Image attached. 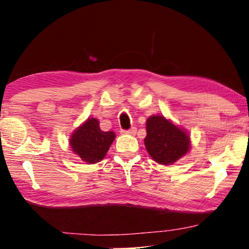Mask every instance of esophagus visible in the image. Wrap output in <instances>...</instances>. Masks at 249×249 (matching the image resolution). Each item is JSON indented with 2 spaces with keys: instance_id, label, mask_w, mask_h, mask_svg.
I'll return each mask as SVG.
<instances>
[{
  "instance_id": "obj_1",
  "label": "esophagus",
  "mask_w": 249,
  "mask_h": 249,
  "mask_svg": "<svg viewBox=\"0 0 249 249\" xmlns=\"http://www.w3.org/2000/svg\"><path fill=\"white\" fill-rule=\"evenodd\" d=\"M121 133L122 134H129V136H134V134L137 133V128L132 127L131 129H129V130H122Z\"/></svg>"
}]
</instances>
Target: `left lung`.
<instances>
[{
	"mask_svg": "<svg viewBox=\"0 0 249 249\" xmlns=\"http://www.w3.org/2000/svg\"><path fill=\"white\" fill-rule=\"evenodd\" d=\"M144 145L156 163L172 165L190 151L189 133L164 116L153 115L146 120Z\"/></svg>",
	"mask_w": 249,
	"mask_h": 249,
	"instance_id": "1",
	"label": "left lung"
}]
</instances>
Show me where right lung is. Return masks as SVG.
I'll return each mask as SVG.
<instances>
[{"mask_svg":"<svg viewBox=\"0 0 249 249\" xmlns=\"http://www.w3.org/2000/svg\"><path fill=\"white\" fill-rule=\"evenodd\" d=\"M116 138L113 131H103L96 118H89L72 132L69 144L83 162L95 164L106 156Z\"/></svg>","mask_w":249,"mask_h":249,"instance_id":"1","label":"right lung"}]
</instances>
